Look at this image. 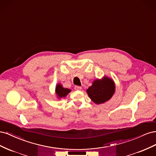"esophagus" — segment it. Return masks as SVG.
Listing matches in <instances>:
<instances>
[{
    "instance_id": "obj_1",
    "label": "esophagus",
    "mask_w": 156,
    "mask_h": 156,
    "mask_svg": "<svg viewBox=\"0 0 156 156\" xmlns=\"http://www.w3.org/2000/svg\"><path fill=\"white\" fill-rule=\"evenodd\" d=\"M82 89L81 87H79V86H75V90H81Z\"/></svg>"
}]
</instances>
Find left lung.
Returning a JSON list of instances; mask_svg holds the SVG:
<instances>
[{
	"label": "left lung",
	"instance_id": "8db88e82",
	"mask_svg": "<svg viewBox=\"0 0 156 156\" xmlns=\"http://www.w3.org/2000/svg\"><path fill=\"white\" fill-rule=\"evenodd\" d=\"M115 92V84L112 80L107 77L96 79L90 87L87 92L92 101L96 104H101L110 100Z\"/></svg>",
	"mask_w": 156,
	"mask_h": 156
}]
</instances>
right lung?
<instances>
[{
    "instance_id": "right-lung-1",
    "label": "right lung",
    "mask_w": 156,
    "mask_h": 156,
    "mask_svg": "<svg viewBox=\"0 0 156 156\" xmlns=\"http://www.w3.org/2000/svg\"><path fill=\"white\" fill-rule=\"evenodd\" d=\"M70 92H71L70 89L64 88L62 86V84H58L56 87L55 92L58 98H62L66 97Z\"/></svg>"
}]
</instances>
